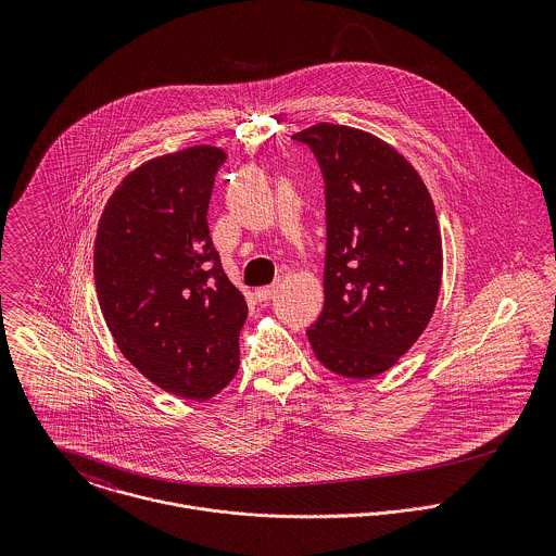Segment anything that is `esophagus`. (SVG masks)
Segmentation results:
<instances>
[{"instance_id": "obj_1", "label": "esophagus", "mask_w": 556, "mask_h": 556, "mask_svg": "<svg viewBox=\"0 0 556 556\" xmlns=\"http://www.w3.org/2000/svg\"><path fill=\"white\" fill-rule=\"evenodd\" d=\"M278 287H280V282H274V285H267V287H258V289L254 291V298H256L258 302H267V300L278 291Z\"/></svg>"}]
</instances>
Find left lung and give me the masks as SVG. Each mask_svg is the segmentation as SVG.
<instances>
[{
	"label": "left lung",
	"mask_w": 556,
	"mask_h": 556,
	"mask_svg": "<svg viewBox=\"0 0 556 556\" xmlns=\"http://www.w3.org/2000/svg\"><path fill=\"white\" fill-rule=\"evenodd\" d=\"M293 139L315 152L327 205L325 304L306 333L327 370L372 379L434 315L443 278L434 203L413 164L366 130L320 122Z\"/></svg>",
	"instance_id": "1"
}]
</instances>
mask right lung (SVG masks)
I'll list each match as a JSON object with an SVG mask.
<instances>
[{"label":"right lung","mask_w":556,"mask_h":556,"mask_svg":"<svg viewBox=\"0 0 556 556\" xmlns=\"http://www.w3.org/2000/svg\"><path fill=\"white\" fill-rule=\"evenodd\" d=\"M225 159L192 146L143 162L106 201L93 245L96 295L117 349L160 390L197 402L238 375L248 315L207 227Z\"/></svg>","instance_id":"right-lung-1"}]
</instances>
